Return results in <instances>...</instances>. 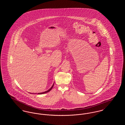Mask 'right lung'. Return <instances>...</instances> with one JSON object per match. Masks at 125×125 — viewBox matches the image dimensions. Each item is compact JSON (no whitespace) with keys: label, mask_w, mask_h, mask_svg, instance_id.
I'll use <instances>...</instances> for the list:
<instances>
[{"label":"right lung","mask_w":125,"mask_h":125,"mask_svg":"<svg viewBox=\"0 0 125 125\" xmlns=\"http://www.w3.org/2000/svg\"><path fill=\"white\" fill-rule=\"evenodd\" d=\"M54 86V84H53V85L52 86V87L50 89H49V90H48L47 91H45V92H42V93H38V94H44V93H47L48 92H49L50 91H51V89H52V88Z\"/></svg>","instance_id":"right-lung-1"}]
</instances>
